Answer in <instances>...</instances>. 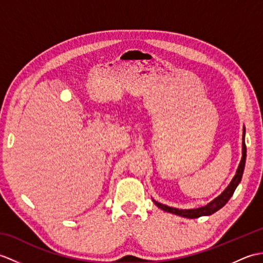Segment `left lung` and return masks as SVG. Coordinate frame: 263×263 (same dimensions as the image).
I'll use <instances>...</instances> for the list:
<instances>
[{"label": "left lung", "mask_w": 263, "mask_h": 263, "mask_svg": "<svg viewBox=\"0 0 263 263\" xmlns=\"http://www.w3.org/2000/svg\"><path fill=\"white\" fill-rule=\"evenodd\" d=\"M245 128H243V142H242V159L241 163L238 165V168L236 171L235 176L233 177L232 182L230 183V185L226 187V190L222 192L219 197H217L216 199H214L204 206H201V208H197V209H177V208H172V206L165 205L160 202H157V201H154V203L160 208L161 210H164L166 212H171V214H174L177 216L181 217H185V218H199L201 216H210L212 214H215L216 211L219 210L220 208H222L227 202L228 200L232 198V195L234 194V191H235L237 185L239 184L242 180V175L244 172V166H245V160H247V146H245Z\"/></svg>", "instance_id": "8db88e82"}]
</instances>
